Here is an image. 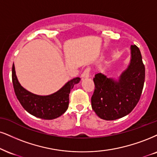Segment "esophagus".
Masks as SVG:
<instances>
[{
	"label": "esophagus",
	"instance_id": "esophagus-1",
	"mask_svg": "<svg viewBox=\"0 0 157 157\" xmlns=\"http://www.w3.org/2000/svg\"><path fill=\"white\" fill-rule=\"evenodd\" d=\"M90 67H86V68L84 71V72L82 73V77L83 78H89V77H90Z\"/></svg>",
	"mask_w": 157,
	"mask_h": 157
}]
</instances>
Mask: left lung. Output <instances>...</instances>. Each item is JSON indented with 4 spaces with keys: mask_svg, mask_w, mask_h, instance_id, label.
Here are the masks:
<instances>
[{
    "mask_svg": "<svg viewBox=\"0 0 157 157\" xmlns=\"http://www.w3.org/2000/svg\"><path fill=\"white\" fill-rule=\"evenodd\" d=\"M131 63L119 82L102 73L94 75L91 102L92 109L100 119L110 121L125 117L140 100L145 82V65L136 45L131 46Z\"/></svg>",
    "mask_w": 157,
    "mask_h": 157,
    "instance_id": "1",
    "label": "left lung"
}]
</instances>
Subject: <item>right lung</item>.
Listing matches in <instances>:
<instances>
[{"label":"right lung","mask_w":157,"mask_h":157,"mask_svg":"<svg viewBox=\"0 0 157 157\" xmlns=\"http://www.w3.org/2000/svg\"><path fill=\"white\" fill-rule=\"evenodd\" d=\"M80 78L77 77L67 83L55 93L48 96H40L27 91L19 84L12 66V83L17 99L22 107L35 117L43 119H54L66 111L69 104V94Z\"/></svg>","instance_id":"obj_1"}]
</instances>
